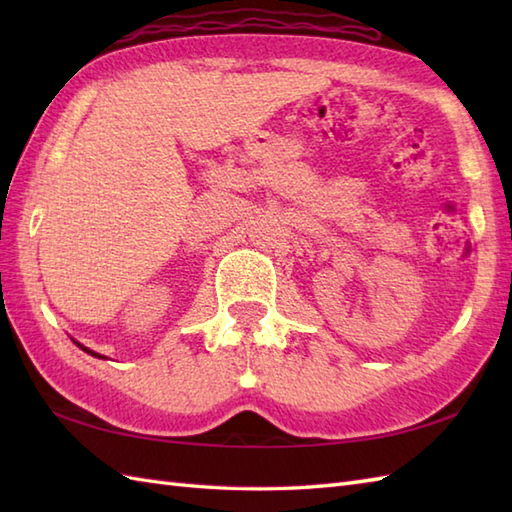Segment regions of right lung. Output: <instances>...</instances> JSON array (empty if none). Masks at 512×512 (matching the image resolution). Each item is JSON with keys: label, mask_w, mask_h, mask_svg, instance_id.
I'll use <instances>...</instances> for the list:
<instances>
[{"label": "right lung", "mask_w": 512, "mask_h": 512, "mask_svg": "<svg viewBox=\"0 0 512 512\" xmlns=\"http://www.w3.org/2000/svg\"><path fill=\"white\" fill-rule=\"evenodd\" d=\"M74 343H76V345H79V347H81V350H83L85 354H90V356H94V358H105V356H101L99 352H94V350H90V347H85V345H81L79 341H74Z\"/></svg>", "instance_id": "obj_1"}]
</instances>
